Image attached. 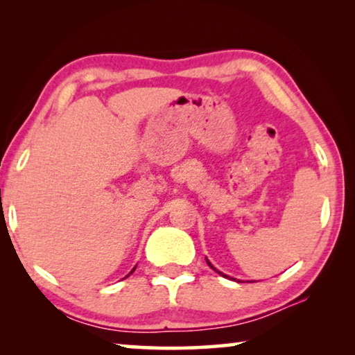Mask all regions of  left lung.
<instances>
[{"label":"left lung","instance_id":"1","mask_svg":"<svg viewBox=\"0 0 355 355\" xmlns=\"http://www.w3.org/2000/svg\"><path fill=\"white\" fill-rule=\"evenodd\" d=\"M207 263H208V266H209V268H211V269H214V271H216V272H218V274H220V275H222V277H225V279H230V277H228V275H227V274H224V272H220V271H218V269H216V268L213 266V264H211V263H209V260H208V258H207ZM235 280H236V279H235ZM238 282H239V280H238Z\"/></svg>","mask_w":355,"mask_h":355}]
</instances>
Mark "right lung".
Instances as JSON below:
<instances>
[{
    "instance_id": "add662e5",
    "label": "right lung",
    "mask_w": 355,
    "mask_h": 355,
    "mask_svg": "<svg viewBox=\"0 0 355 355\" xmlns=\"http://www.w3.org/2000/svg\"><path fill=\"white\" fill-rule=\"evenodd\" d=\"M135 269H136V266H135V268H133V271H135ZM133 271H131V272H133ZM131 272H130V274H131ZM130 274H128V275H130ZM128 275H127V277H128Z\"/></svg>"
}]
</instances>
